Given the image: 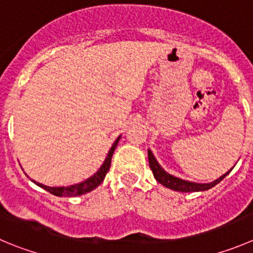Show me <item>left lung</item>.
<instances>
[{
    "label": "left lung",
    "instance_id": "obj_1",
    "mask_svg": "<svg viewBox=\"0 0 253 253\" xmlns=\"http://www.w3.org/2000/svg\"><path fill=\"white\" fill-rule=\"evenodd\" d=\"M148 161H149V168L153 171V175L156 178V180L158 183H161L162 185H164L166 188L173 189L175 192H183V193H190V192H204V190H208V189H211L212 186H215L216 184H219L230 171L232 170V168L230 169L229 171L224 174V175L220 176L216 180L211 181V183H194V181H188L183 180V179H179L176 176L170 175L169 173H167L159 163L157 162V159L154 158L153 153H152L151 149H148Z\"/></svg>",
    "mask_w": 253,
    "mask_h": 253
}]
</instances>
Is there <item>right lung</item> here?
<instances>
[{"label": "right lung", "instance_id": "obj_1", "mask_svg": "<svg viewBox=\"0 0 253 253\" xmlns=\"http://www.w3.org/2000/svg\"><path fill=\"white\" fill-rule=\"evenodd\" d=\"M120 138H121V136L117 137L116 141L114 142L111 149L109 151V154H107L106 159H105L104 164L100 167L99 170H97L94 175L90 176L89 179L82 181V183L74 184V185H69V186H46V185H43V184L38 183V181L36 180H32V181H33L34 184H37L38 186H41V188L45 189L46 192L55 195V197H78V195L86 194V193L91 192V190H94L95 188H97V186L104 181L105 176H106V173L110 169V166H111L112 154H114L115 148H116L117 144H119Z\"/></svg>", "mask_w": 253, "mask_h": 253}]
</instances>
